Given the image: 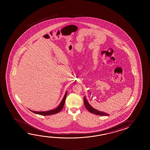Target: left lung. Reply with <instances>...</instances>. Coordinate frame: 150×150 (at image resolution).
Here are the masks:
<instances>
[{"label": "left lung", "mask_w": 150, "mask_h": 150, "mask_svg": "<svg viewBox=\"0 0 150 150\" xmlns=\"http://www.w3.org/2000/svg\"><path fill=\"white\" fill-rule=\"evenodd\" d=\"M83 102H84V104L86 108H87L88 111L90 112V113H93L94 114H96L98 115H101V116H108V114L103 112H101V111L97 110L96 109L93 108V107L91 106L90 104L88 103L87 100L86 99V96L83 98Z\"/></svg>", "instance_id": "1"}]
</instances>
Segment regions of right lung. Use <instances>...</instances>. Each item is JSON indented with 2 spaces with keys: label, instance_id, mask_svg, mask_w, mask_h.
<instances>
[{
  "label": "right lung",
  "instance_id": "1",
  "mask_svg": "<svg viewBox=\"0 0 150 150\" xmlns=\"http://www.w3.org/2000/svg\"><path fill=\"white\" fill-rule=\"evenodd\" d=\"M67 91L65 92V93L64 96L63 97L62 101L61 102L57 108L54 109V110H49L48 111H42V112H37V111H33L32 110H30L31 112H32L34 113L37 114H39V115H41L46 116V115H53L54 114H57V113L60 112V111L62 110L63 108L64 105L65 101V99L67 97Z\"/></svg>",
  "mask_w": 150,
  "mask_h": 150
}]
</instances>
